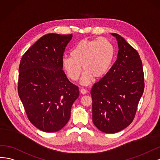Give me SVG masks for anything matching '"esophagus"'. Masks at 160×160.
Returning a JSON list of instances; mask_svg holds the SVG:
<instances>
[{
	"mask_svg": "<svg viewBox=\"0 0 160 160\" xmlns=\"http://www.w3.org/2000/svg\"><path fill=\"white\" fill-rule=\"evenodd\" d=\"M80 92L82 94H85L87 93V90L86 89L83 88H81V87L80 88Z\"/></svg>",
	"mask_w": 160,
	"mask_h": 160,
	"instance_id": "34e87169",
	"label": "esophagus"
}]
</instances>
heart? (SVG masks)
Wrapping results in <instances>:
<instances>
[{
    "label": "heart",
    "instance_id": "1",
    "mask_svg": "<svg viewBox=\"0 0 160 160\" xmlns=\"http://www.w3.org/2000/svg\"><path fill=\"white\" fill-rule=\"evenodd\" d=\"M114 48L105 37L80 40L70 50V56L62 59V66L68 78L76 81L79 78L82 68L84 70L81 83L88 84L92 77L104 76L112 65Z\"/></svg>",
    "mask_w": 160,
    "mask_h": 160
}]
</instances>
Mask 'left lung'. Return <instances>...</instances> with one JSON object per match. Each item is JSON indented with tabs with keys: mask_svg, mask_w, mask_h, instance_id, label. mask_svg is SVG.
Segmentation results:
<instances>
[{
	"mask_svg": "<svg viewBox=\"0 0 160 160\" xmlns=\"http://www.w3.org/2000/svg\"><path fill=\"white\" fill-rule=\"evenodd\" d=\"M111 34L118 42L117 59L90 92L92 121L98 129L108 133L120 132L132 122L144 90L140 55L120 35Z\"/></svg>",
	"mask_w": 160,
	"mask_h": 160,
	"instance_id": "left-lung-1",
	"label": "left lung"
}]
</instances>
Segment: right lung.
<instances>
[{
	"label": "right lung",
	"instance_id": "add662e5",
	"mask_svg": "<svg viewBox=\"0 0 160 160\" xmlns=\"http://www.w3.org/2000/svg\"><path fill=\"white\" fill-rule=\"evenodd\" d=\"M72 34H46L24 53L19 66L18 92L30 122L45 132L60 130L79 96L68 80L62 59Z\"/></svg>",
	"mask_w": 160,
	"mask_h": 160
}]
</instances>
